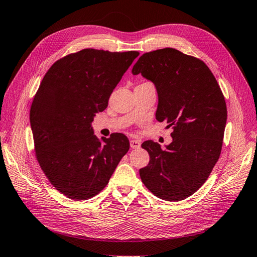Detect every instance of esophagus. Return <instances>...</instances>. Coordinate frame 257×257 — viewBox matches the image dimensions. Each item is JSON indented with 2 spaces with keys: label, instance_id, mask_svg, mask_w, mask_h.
<instances>
[{
  "label": "esophagus",
  "instance_id": "34e87169",
  "mask_svg": "<svg viewBox=\"0 0 257 257\" xmlns=\"http://www.w3.org/2000/svg\"><path fill=\"white\" fill-rule=\"evenodd\" d=\"M130 145H131V148L132 149H138V148H141V141L132 140L130 142Z\"/></svg>",
  "mask_w": 257,
  "mask_h": 257
}]
</instances>
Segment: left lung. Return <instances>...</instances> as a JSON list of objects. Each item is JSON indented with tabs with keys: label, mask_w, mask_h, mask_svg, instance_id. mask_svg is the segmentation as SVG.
Segmentation results:
<instances>
[{
	"label": "left lung",
	"mask_w": 257,
	"mask_h": 257,
	"mask_svg": "<svg viewBox=\"0 0 257 257\" xmlns=\"http://www.w3.org/2000/svg\"><path fill=\"white\" fill-rule=\"evenodd\" d=\"M132 73L154 83L156 119L173 128L165 149L143 143L150 161L140 170L141 178L158 198L184 200L204 184L219 158L227 121L224 95L202 60L175 48L145 53Z\"/></svg>",
	"instance_id": "8db88e82"
}]
</instances>
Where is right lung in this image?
Returning a JSON list of instances; mask_svg holds the SVG:
<instances>
[{
	"mask_svg": "<svg viewBox=\"0 0 257 257\" xmlns=\"http://www.w3.org/2000/svg\"><path fill=\"white\" fill-rule=\"evenodd\" d=\"M138 55L86 48L57 60L41 82L30 109L37 159L68 198L86 200L100 192L130 149L121 133L100 142L92 122Z\"/></svg>",
	"mask_w": 257,
	"mask_h": 257,
	"instance_id": "add662e5",
	"label": "right lung"
}]
</instances>
